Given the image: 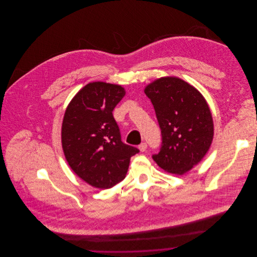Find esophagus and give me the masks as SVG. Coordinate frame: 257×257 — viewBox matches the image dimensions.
Here are the masks:
<instances>
[{"mask_svg":"<svg viewBox=\"0 0 257 257\" xmlns=\"http://www.w3.org/2000/svg\"><path fill=\"white\" fill-rule=\"evenodd\" d=\"M139 148H140V150H141L142 152H144V151L147 150V145L146 143H142V144L139 146Z\"/></svg>","mask_w":257,"mask_h":257,"instance_id":"obj_1","label":"esophagus"}]
</instances>
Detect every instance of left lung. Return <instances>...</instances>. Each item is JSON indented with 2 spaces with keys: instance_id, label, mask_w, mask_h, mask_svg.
Listing matches in <instances>:
<instances>
[{
  "instance_id": "8db88e82",
  "label": "left lung",
  "mask_w": 257,
  "mask_h": 257,
  "mask_svg": "<svg viewBox=\"0 0 257 257\" xmlns=\"http://www.w3.org/2000/svg\"><path fill=\"white\" fill-rule=\"evenodd\" d=\"M145 93L161 131V147L152 158L165 171L184 174L211 147L214 123L210 108L199 91L176 77L154 81Z\"/></svg>"
}]
</instances>
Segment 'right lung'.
<instances>
[{
  "label": "right lung",
  "instance_id": "1",
  "mask_svg": "<svg viewBox=\"0 0 257 257\" xmlns=\"http://www.w3.org/2000/svg\"><path fill=\"white\" fill-rule=\"evenodd\" d=\"M118 85L93 82L80 90L67 107L61 131L66 160L85 182L109 189L124 179L137 147L121 142L112 110L123 98Z\"/></svg>",
  "mask_w": 257,
  "mask_h": 257
}]
</instances>
